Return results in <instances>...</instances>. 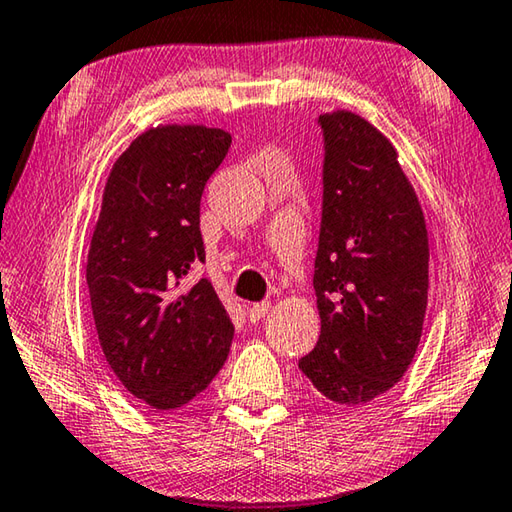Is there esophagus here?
Returning <instances> with one entry per match:
<instances>
[{
  "label": "esophagus",
  "instance_id": "obj_1",
  "mask_svg": "<svg viewBox=\"0 0 512 512\" xmlns=\"http://www.w3.org/2000/svg\"><path fill=\"white\" fill-rule=\"evenodd\" d=\"M270 310H272V303L270 301L254 303V306H249V319L251 321H261Z\"/></svg>",
  "mask_w": 512,
  "mask_h": 512
}]
</instances>
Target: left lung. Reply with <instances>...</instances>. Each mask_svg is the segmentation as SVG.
Instances as JSON below:
<instances>
[{
	"label": "left lung",
	"mask_w": 512,
	"mask_h": 512,
	"mask_svg": "<svg viewBox=\"0 0 512 512\" xmlns=\"http://www.w3.org/2000/svg\"><path fill=\"white\" fill-rule=\"evenodd\" d=\"M324 213L315 261L321 335L299 369L335 405L360 407L414 362L429 290V233L398 150L351 110L319 116Z\"/></svg>",
	"instance_id": "obj_1"
}]
</instances>
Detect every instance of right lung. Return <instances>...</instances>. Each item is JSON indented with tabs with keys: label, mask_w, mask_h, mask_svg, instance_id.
I'll use <instances>...</instances> for the list:
<instances>
[{
	"label": "right lung",
	"mask_w": 512,
	"mask_h": 512,
	"mask_svg": "<svg viewBox=\"0 0 512 512\" xmlns=\"http://www.w3.org/2000/svg\"><path fill=\"white\" fill-rule=\"evenodd\" d=\"M231 146L200 123L148 128L116 157L89 242L87 288L103 355L148 407H184L227 362L233 324L209 279L200 200Z\"/></svg>",
	"instance_id": "right-lung-1"
}]
</instances>
